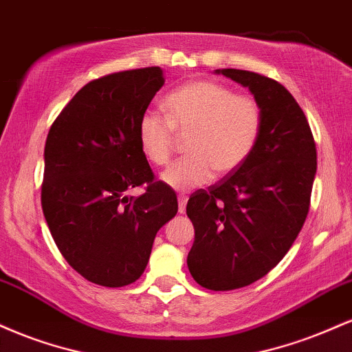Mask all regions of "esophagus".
I'll return each mask as SVG.
<instances>
[{"label": "esophagus", "instance_id": "1", "mask_svg": "<svg viewBox=\"0 0 352 352\" xmlns=\"http://www.w3.org/2000/svg\"><path fill=\"white\" fill-rule=\"evenodd\" d=\"M187 200H188V197L184 195V193H180V195H179V212L180 213H185V207H187Z\"/></svg>", "mask_w": 352, "mask_h": 352}]
</instances>
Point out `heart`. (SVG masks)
Instances as JSON below:
<instances>
[{"instance_id": "obj_1", "label": "heart", "mask_w": 352, "mask_h": 352, "mask_svg": "<svg viewBox=\"0 0 352 352\" xmlns=\"http://www.w3.org/2000/svg\"><path fill=\"white\" fill-rule=\"evenodd\" d=\"M165 119L145 112L137 125L140 151L153 165H167L177 138L187 140L190 157L162 173L167 187L188 192L228 175L243 165L256 147L263 127L260 104L213 80H193L164 99Z\"/></svg>"}]
</instances>
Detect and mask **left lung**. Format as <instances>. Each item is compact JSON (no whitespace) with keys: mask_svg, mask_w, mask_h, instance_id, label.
I'll use <instances>...</instances> for the list:
<instances>
[{"mask_svg":"<svg viewBox=\"0 0 352 352\" xmlns=\"http://www.w3.org/2000/svg\"><path fill=\"white\" fill-rule=\"evenodd\" d=\"M215 72L248 87L263 112L248 160L187 204L195 228L190 274L204 288L230 292L263 278L292 248L308 217L318 164L308 119L288 89L256 72Z\"/></svg>","mask_w":352,"mask_h":352,"instance_id":"obj_1","label":"left lung"}]
</instances>
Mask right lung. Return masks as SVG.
Here are the masks:
<instances>
[{
    "label": "right lung",
    "mask_w": 352,
    "mask_h": 352,
    "mask_svg": "<svg viewBox=\"0 0 352 352\" xmlns=\"http://www.w3.org/2000/svg\"><path fill=\"white\" fill-rule=\"evenodd\" d=\"M160 67L87 82L52 122L44 147L41 205L60 254L107 288L139 280L157 232L175 217L177 195L153 180L137 125L164 86ZM146 185L140 197L127 189Z\"/></svg>",
    "instance_id": "right-lung-1"
}]
</instances>
